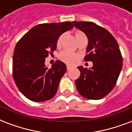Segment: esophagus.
<instances>
[{
	"label": "esophagus",
	"instance_id": "obj_1",
	"mask_svg": "<svg viewBox=\"0 0 132 132\" xmlns=\"http://www.w3.org/2000/svg\"><path fill=\"white\" fill-rule=\"evenodd\" d=\"M71 68H72V67H71V66H70V65H67V70H70Z\"/></svg>",
	"mask_w": 132,
	"mask_h": 132
}]
</instances>
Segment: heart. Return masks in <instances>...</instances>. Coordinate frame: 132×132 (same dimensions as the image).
Here are the masks:
<instances>
[{
    "instance_id": "heart-1",
    "label": "heart",
    "mask_w": 132,
    "mask_h": 132,
    "mask_svg": "<svg viewBox=\"0 0 132 132\" xmlns=\"http://www.w3.org/2000/svg\"><path fill=\"white\" fill-rule=\"evenodd\" d=\"M83 37H86V36L83 33H81V32H79V33H77L76 34V40H78L80 38ZM62 38H63V36H61L59 38L58 40H57V45L58 46L61 45ZM59 58H60L61 61H63L65 63H68V64H72L75 61L76 59L78 58V56L73 52H69L68 50H64L60 54Z\"/></svg>"
}]
</instances>
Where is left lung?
<instances>
[{
	"mask_svg": "<svg viewBox=\"0 0 132 132\" xmlns=\"http://www.w3.org/2000/svg\"><path fill=\"white\" fill-rule=\"evenodd\" d=\"M73 23L88 38L85 61L93 63L90 69L78 67L80 76L76 80L77 90L85 98H103L113 89L122 69L119 46L107 29L94 22L73 21Z\"/></svg>",
	"mask_w": 132,
	"mask_h": 132,
	"instance_id": "8db88e82",
	"label": "left lung"
}]
</instances>
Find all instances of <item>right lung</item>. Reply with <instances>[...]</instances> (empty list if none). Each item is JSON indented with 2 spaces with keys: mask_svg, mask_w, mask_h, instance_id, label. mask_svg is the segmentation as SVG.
Listing matches in <instances>:
<instances>
[{
  "mask_svg": "<svg viewBox=\"0 0 132 132\" xmlns=\"http://www.w3.org/2000/svg\"><path fill=\"white\" fill-rule=\"evenodd\" d=\"M73 27L71 22L38 24L16 44L13 56V77L20 92L30 101H48L56 94L67 67L56 61L49 69L45 61L49 54L56 49L59 38Z\"/></svg>",
  "mask_w": 132,
  "mask_h": 132,
  "instance_id": "add662e5",
  "label": "right lung"
}]
</instances>
